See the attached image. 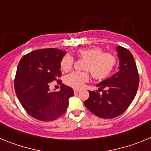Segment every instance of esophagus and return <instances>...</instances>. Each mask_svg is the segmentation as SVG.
Returning <instances> with one entry per match:
<instances>
[{
  "label": "esophagus",
  "mask_w": 151,
  "mask_h": 151,
  "mask_svg": "<svg viewBox=\"0 0 151 151\" xmlns=\"http://www.w3.org/2000/svg\"><path fill=\"white\" fill-rule=\"evenodd\" d=\"M78 91H79V90H78V89H74V93H75V94H77V93H78Z\"/></svg>",
  "instance_id": "obj_1"
}]
</instances>
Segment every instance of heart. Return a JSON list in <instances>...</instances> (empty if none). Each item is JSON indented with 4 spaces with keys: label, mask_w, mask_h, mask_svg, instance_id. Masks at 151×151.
Wrapping results in <instances>:
<instances>
[{
    "label": "heart",
    "mask_w": 151,
    "mask_h": 151,
    "mask_svg": "<svg viewBox=\"0 0 151 151\" xmlns=\"http://www.w3.org/2000/svg\"><path fill=\"white\" fill-rule=\"evenodd\" d=\"M76 55L79 59L85 60L82 69L86 71L73 72L64 78L66 85L76 89L82 88L84 84L88 81L89 71L94 79H104L113 73L117 63L115 56L110 53H105L98 47L78 49ZM73 62L70 56H64L61 60L60 69L66 73L70 71L73 69Z\"/></svg>",
    "instance_id": "1"
}]
</instances>
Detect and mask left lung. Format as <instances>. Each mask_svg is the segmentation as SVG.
Masks as SVG:
<instances>
[{
	"instance_id": "obj_1",
	"label": "left lung",
	"mask_w": 151,
	"mask_h": 151,
	"mask_svg": "<svg viewBox=\"0 0 151 151\" xmlns=\"http://www.w3.org/2000/svg\"><path fill=\"white\" fill-rule=\"evenodd\" d=\"M119 59V71L97 84L98 91H88L85 106L100 118L112 119L120 116L134 100L139 85V75L132 54L122 46L116 47Z\"/></svg>"
}]
</instances>
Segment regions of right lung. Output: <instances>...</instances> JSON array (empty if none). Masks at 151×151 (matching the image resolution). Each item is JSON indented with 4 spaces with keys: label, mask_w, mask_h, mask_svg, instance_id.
Instances as JSON below:
<instances>
[{
    "label": "right lung",
    "mask_w": 151,
    "mask_h": 151,
    "mask_svg": "<svg viewBox=\"0 0 151 151\" xmlns=\"http://www.w3.org/2000/svg\"><path fill=\"white\" fill-rule=\"evenodd\" d=\"M66 51L56 48L34 50L24 55L18 64L14 88L19 101L28 114L38 120L48 122L66 111L72 88L63 84L59 91H51L53 81L62 83L60 62Z\"/></svg>",
    "instance_id": "add662e5"
}]
</instances>
